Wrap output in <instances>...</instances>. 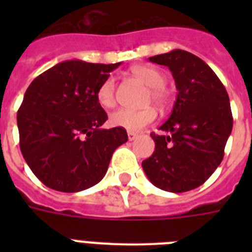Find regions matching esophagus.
<instances>
[{
    "label": "esophagus",
    "mask_w": 252,
    "mask_h": 252,
    "mask_svg": "<svg viewBox=\"0 0 252 252\" xmlns=\"http://www.w3.org/2000/svg\"><path fill=\"white\" fill-rule=\"evenodd\" d=\"M138 134L134 133V132H128V138H129V141H133L134 138H137Z\"/></svg>",
    "instance_id": "1"
}]
</instances>
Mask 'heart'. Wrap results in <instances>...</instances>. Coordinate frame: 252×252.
Here are the masks:
<instances>
[{"instance_id": "heart-1", "label": "heart", "mask_w": 252, "mask_h": 252, "mask_svg": "<svg viewBox=\"0 0 252 252\" xmlns=\"http://www.w3.org/2000/svg\"><path fill=\"white\" fill-rule=\"evenodd\" d=\"M130 72L146 86H149L148 100H153L159 106H165L168 100V91L165 87V74L154 66L136 65ZM96 100L103 108H112L116 104V82L114 77H107L96 90ZM157 119V111L153 107H145L141 110H118L110 115V124L112 126L124 128L128 132H138L149 126Z\"/></svg>"}]
</instances>
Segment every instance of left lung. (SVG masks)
I'll return each instance as SVG.
<instances>
[{
    "mask_svg": "<svg viewBox=\"0 0 252 252\" xmlns=\"http://www.w3.org/2000/svg\"><path fill=\"white\" fill-rule=\"evenodd\" d=\"M149 61L171 70L178 95L170 118L159 128L166 133H150L156 150L142 161V168L163 191H191L222 161L233 129L229 95L216 73L187 51L175 49Z\"/></svg>",
    "mask_w": 252,
    "mask_h": 252,
    "instance_id": "obj_1",
    "label": "left lung"
}]
</instances>
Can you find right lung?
I'll return each instance as SVG.
<instances>
[{
	"mask_svg": "<svg viewBox=\"0 0 252 252\" xmlns=\"http://www.w3.org/2000/svg\"><path fill=\"white\" fill-rule=\"evenodd\" d=\"M116 64L69 60L37 76L17 115L19 146L31 171L47 187L84 191L106 175L115 149L128 141L124 128L102 129L107 114L99 85Z\"/></svg>",
	"mask_w": 252,
	"mask_h": 252,
	"instance_id": "right-lung-1",
	"label": "right lung"
}]
</instances>
